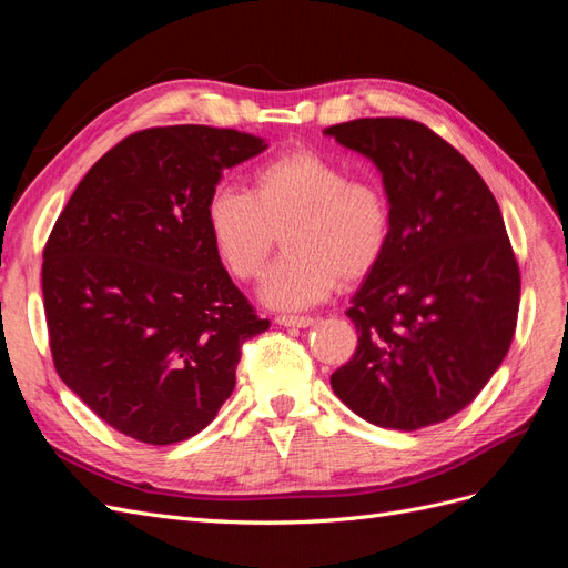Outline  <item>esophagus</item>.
<instances>
[{"instance_id":"esophagus-1","label":"esophagus","mask_w":568,"mask_h":568,"mask_svg":"<svg viewBox=\"0 0 568 568\" xmlns=\"http://www.w3.org/2000/svg\"><path fill=\"white\" fill-rule=\"evenodd\" d=\"M274 322H277L280 326H296V329H305V326H313L315 324V320L313 317H298V315H277L274 317Z\"/></svg>"}]
</instances>
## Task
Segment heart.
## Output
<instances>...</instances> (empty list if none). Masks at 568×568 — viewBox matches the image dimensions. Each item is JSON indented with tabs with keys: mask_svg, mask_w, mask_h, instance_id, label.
<instances>
[{
	"mask_svg": "<svg viewBox=\"0 0 568 568\" xmlns=\"http://www.w3.org/2000/svg\"><path fill=\"white\" fill-rule=\"evenodd\" d=\"M205 232L234 280L263 272L282 232L286 253L270 267L261 298L303 311L382 263L393 215L382 184L348 178L326 153L298 146L257 165L248 192L217 186L203 205Z\"/></svg>",
	"mask_w": 568,
	"mask_h": 568,
	"instance_id": "obj_1",
	"label": "heart"
}]
</instances>
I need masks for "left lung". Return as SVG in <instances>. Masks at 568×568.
<instances>
[{"mask_svg":"<svg viewBox=\"0 0 568 568\" xmlns=\"http://www.w3.org/2000/svg\"><path fill=\"white\" fill-rule=\"evenodd\" d=\"M324 134L374 161L393 215L388 251L346 313L357 348L332 388L384 428L450 419L503 365L517 329L521 277L500 205L417 120L357 118Z\"/></svg>","mask_w":568,"mask_h":568,"instance_id":"obj_1","label":"left lung"}]
</instances>
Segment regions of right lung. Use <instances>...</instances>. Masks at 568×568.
<instances>
[{
  "label": "right lung",
  "mask_w": 568,
  "mask_h": 568,
  "mask_svg": "<svg viewBox=\"0 0 568 568\" xmlns=\"http://www.w3.org/2000/svg\"><path fill=\"white\" fill-rule=\"evenodd\" d=\"M267 144L209 125L134 132L68 199L44 246L49 348L63 384L115 432L170 445L209 426L263 334L205 232L227 168Z\"/></svg>",
  "instance_id": "obj_1"
}]
</instances>
